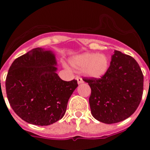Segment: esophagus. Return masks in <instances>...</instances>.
<instances>
[{
  "label": "esophagus",
  "instance_id": "1",
  "mask_svg": "<svg viewBox=\"0 0 150 150\" xmlns=\"http://www.w3.org/2000/svg\"><path fill=\"white\" fill-rule=\"evenodd\" d=\"M77 81H78V84H81L83 83V79L81 78H80V77H77Z\"/></svg>",
  "mask_w": 150,
  "mask_h": 150
}]
</instances>
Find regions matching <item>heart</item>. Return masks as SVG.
Here are the masks:
<instances>
[{
  "instance_id": "obj_1",
  "label": "heart",
  "mask_w": 150,
  "mask_h": 150,
  "mask_svg": "<svg viewBox=\"0 0 150 150\" xmlns=\"http://www.w3.org/2000/svg\"><path fill=\"white\" fill-rule=\"evenodd\" d=\"M69 64L75 69H83L84 74L89 78H100L107 73L110 61L105 54L84 53L72 57Z\"/></svg>"
}]
</instances>
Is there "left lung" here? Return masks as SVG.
Wrapping results in <instances>:
<instances>
[{
	"instance_id": "left-lung-1",
	"label": "left lung",
	"mask_w": 150,
	"mask_h": 150,
	"mask_svg": "<svg viewBox=\"0 0 150 150\" xmlns=\"http://www.w3.org/2000/svg\"><path fill=\"white\" fill-rule=\"evenodd\" d=\"M91 89L93 117L107 124L125 120L137 110L143 94L144 76L131 56L115 51L107 73L99 79L84 78Z\"/></svg>"
}]
</instances>
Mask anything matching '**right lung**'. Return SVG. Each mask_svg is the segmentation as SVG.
Listing matches in <instances>:
<instances>
[{
    "label": "right lung",
    "instance_id": "right-lung-1",
    "mask_svg": "<svg viewBox=\"0 0 150 150\" xmlns=\"http://www.w3.org/2000/svg\"><path fill=\"white\" fill-rule=\"evenodd\" d=\"M56 66L52 51L36 48L16 59L8 69L7 98L15 113L28 123L51 125L65 114L78 85L75 79L62 81Z\"/></svg>",
    "mask_w": 150,
    "mask_h": 150
}]
</instances>
